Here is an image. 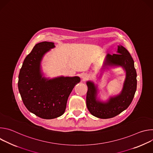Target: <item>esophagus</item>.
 Listing matches in <instances>:
<instances>
[{
    "label": "esophagus",
    "instance_id": "34e87169",
    "mask_svg": "<svg viewBox=\"0 0 153 153\" xmlns=\"http://www.w3.org/2000/svg\"><path fill=\"white\" fill-rule=\"evenodd\" d=\"M87 77H88V76H87L86 74H82V78L83 80L86 79Z\"/></svg>",
    "mask_w": 153,
    "mask_h": 153
}]
</instances>
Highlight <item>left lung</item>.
<instances>
[{
	"label": "left lung",
	"instance_id": "1",
	"mask_svg": "<svg viewBox=\"0 0 153 153\" xmlns=\"http://www.w3.org/2000/svg\"><path fill=\"white\" fill-rule=\"evenodd\" d=\"M118 54H108L105 67L120 66L126 71V77L121 93L111 97L106 102L97 100V87L91 81L86 82L88 91L86 93V106L90 113L100 119H110L116 116L125 110L131 103L137 88V73L134 60L123 46L118 45Z\"/></svg>",
	"mask_w": 153,
	"mask_h": 153
}]
</instances>
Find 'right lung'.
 Masks as SVG:
<instances>
[{
    "instance_id": "add662e5",
    "label": "right lung",
    "mask_w": 153,
    "mask_h": 153,
    "mask_svg": "<svg viewBox=\"0 0 153 153\" xmlns=\"http://www.w3.org/2000/svg\"><path fill=\"white\" fill-rule=\"evenodd\" d=\"M54 47L53 42L36 44L25 57L19 74L18 88L24 104L29 111L45 119H54L65 113L68 97L80 81L77 76L52 79L42 77V57Z\"/></svg>"
}]
</instances>
